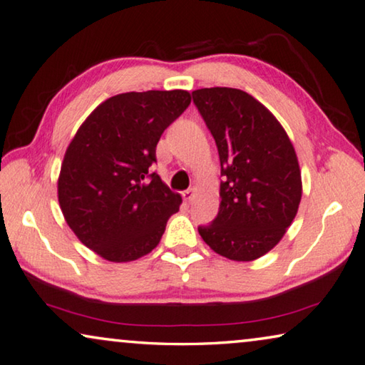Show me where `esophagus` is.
Here are the masks:
<instances>
[{
  "label": "esophagus",
  "instance_id": "34e87169",
  "mask_svg": "<svg viewBox=\"0 0 365 365\" xmlns=\"http://www.w3.org/2000/svg\"><path fill=\"white\" fill-rule=\"evenodd\" d=\"M194 195H195V187H190V189H187V190H184L182 192V197H184V200L186 202H192L194 200Z\"/></svg>",
  "mask_w": 365,
  "mask_h": 365
}]
</instances>
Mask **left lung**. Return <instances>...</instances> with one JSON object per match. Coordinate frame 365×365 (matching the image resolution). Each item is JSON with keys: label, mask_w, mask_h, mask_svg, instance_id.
<instances>
[{"label": "left lung", "mask_w": 365, "mask_h": 365, "mask_svg": "<svg viewBox=\"0 0 365 365\" xmlns=\"http://www.w3.org/2000/svg\"><path fill=\"white\" fill-rule=\"evenodd\" d=\"M192 101L220 156V207L199 235L233 261H253L276 246L297 215L302 176L276 117L235 88H202Z\"/></svg>", "instance_id": "left-lung-1"}]
</instances>
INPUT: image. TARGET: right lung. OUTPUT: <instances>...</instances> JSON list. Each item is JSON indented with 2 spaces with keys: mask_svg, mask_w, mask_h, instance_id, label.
<instances>
[{
  "mask_svg": "<svg viewBox=\"0 0 365 365\" xmlns=\"http://www.w3.org/2000/svg\"><path fill=\"white\" fill-rule=\"evenodd\" d=\"M190 104V94L124 93L91 112L70 147L58 178V202L85 246L112 262L135 261L156 248L181 195L150 166L156 145Z\"/></svg>",
  "mask_w": 365,
  "mask_h": 365,
  "instance_id": "1",
  "label": "right lung"
}]
</instances>
